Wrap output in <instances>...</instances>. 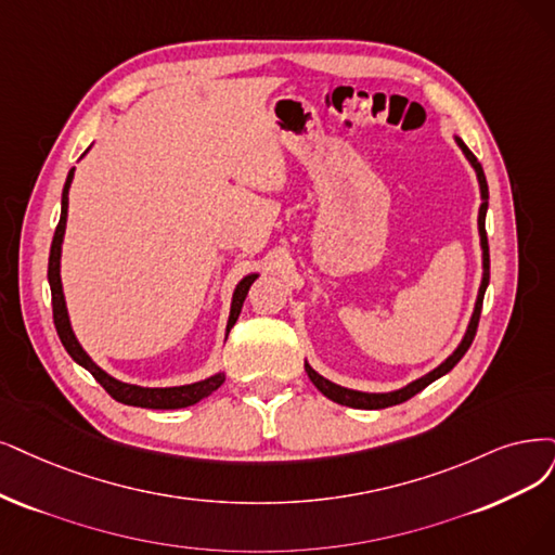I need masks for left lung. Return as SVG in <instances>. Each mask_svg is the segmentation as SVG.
I'll list each match as a JSON object with an SVG mask.
<instances>
[{"instance_id": "left-lung-1", "label": "left lung", "mask_w": 555, "mask_h": 555, "mask_svg": "<svg viewBox=\"0 0 555 555\" xmlns=\"http://www.w3.org/2000/svg\"><path fill=\"white\" fill-rule=\"evenodd\" d=\"M457 146L462 149L464 157L468 159L470 167H474L476 176H478V184H480V210H478V233H480V249H482V279H480V288H478V297H476V306H474V313H470V320H468V326L466 332L460 340V345L453 350V354H450L446 361H441L435 371H429L427 375L409 382L406 386L402 388H396V391H386V393H365V391H354V388H345L340 384H334L326 377H322L320 373H315L309 361H304V367L306 373H309V379L315 384L318 391L322 396H326L330 400L338 402V404H345V406H354V409H384V406H393V404H400L409 398H414L416 393H421L425 386H429L433 382H437L439 377H443L446 373L453 371V367L457 365V361L466 354V350L470 347V343H474L476 338V330H478V320H480V311H482V299H485V291L489 285V244H487V231H485V217H487V208H489V188H487V178H485V171L480 167V162L476 159V155L468 151L466 143L455 137Z\"/></svg>"}]
</instances>
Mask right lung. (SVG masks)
<instances>
[{
    "label": "right lung",
    "mask_w": 555,
    "mask_h": 555,
    "mask_svg": "<svg viewBox=\"0 0 555 555\" xmlns=\"http://www.w3.org/2000/svg\"><path fill=\"white\" fill-rule=\"evenodd\" d=\"M91 149V146H89ZM87 149V153H89ZM85 153V155H87ZM81 155V157H85ZM75 178V169L68 171L64 192H61V217H59V225L54 231V240H52V249H50V264H48V281H50V291H52V313H54V326L56 334L64 343L66 352L73 357L75 363H79L81 367L95 377V382L105 388V391L122 404L130 406H146V409H182L196 404L198 400L208 398L212 391L223 384V373H215L210 377H205L201 382L194 384H182V386H164V388H153V386H137V384H128L120 382L116 377H112L109 373L102 371V367L85 352V347L79 345L73 324H70V315H68V306H66V297H64V285H61V246H64V235H66V221H68V192L70 184ZM260 274H246L233 291V299H231V313H229V322H225V334L233 330V324L240 318L242 304L249 295L251 283L258 279Z\"/></svg>",
    "instance_id": "1"
}]
</instances>
